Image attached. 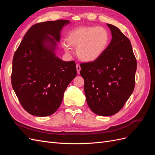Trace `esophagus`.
Wrapping results in <instances>:
<instances>
[{
	"label": "esophagus",
	"mask_w": 155,
	"mask_h": 155,
	"mask_svg": "<svg viewBox=\"0 0 155 155\" xmlns=\"http://www.w3.org/2000/svg\"><path fill=\"white\" fill-rule=\"evenodd\" d=\"M76 69H77L78 74H79V72H80V70H81V67H80V65H79V64H76Z\"/></svg>",
	"instance_id": "obj_1"
}]
</instances>
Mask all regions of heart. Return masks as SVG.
Masks as SVG:
<instances>
[{
	"label": "heart",
	"instance_id": "obj_1",
	"mask_svg": "<svg viewBox=\"0 0 155 155\" xmlns=\"http://www.w3.org/2000/svg\"><path fill=\"white\" fill-rule=\"evenodd\" d=\"M110 35L101 26H80L70 31L63 44L64 50L70 52V46L76 47V54L83 61L94 62L100 59L109 47Z\"/></svg>",
	"mask_w": 155,
	"mask_h": 155
}]
</instances>
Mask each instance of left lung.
Masks as SVG:
<instances>
[{"label":"left lung","instance_id":"obj_1","mask_svg":"<svg viewBox=\"0 0 155 155\" xmlns=\"http://www.w3.org/2000/svg\"><path fill=\"white\" fill-rule=\"evenodd\" d=\"M112 39L101 57L80 64L87 104L97 115L116 114L132 94L135 85L137 59L130 41L110 24Z\"/></svg>","mask_w":155,"mask_h":155}]
</instances>
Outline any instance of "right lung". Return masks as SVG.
<instances>
[{"label": "right lung", "instance_id": "right-lung-1", "mask_svg": "<svg viewBox=\"0 0 155 155\" xmlns=\"http://www.w3.org/2000/svg\"><path fill=\"white\" fill-rule=\"evenodd\" d=\"M69 23L58 20L33 25L14 54L12 87L22 107L31 115L54 114L76 76L75 61H64L55 55L61 31Z\"/></svg>", "mask_w": 155, "mask_h": 155}]
</instances>
